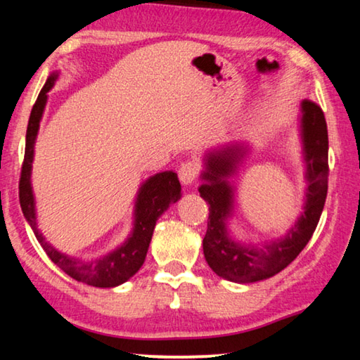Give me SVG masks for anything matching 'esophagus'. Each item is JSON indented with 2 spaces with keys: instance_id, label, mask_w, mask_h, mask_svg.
I'll use <instances>...</instances> for the list:
<instances>
[{
  "instance_id": "esophagus-1",
  "label": "esophagus",
  "mask_w": 360,
  "mask_h": 360,
  "mask_svg": "<svg viewBox=\"0 0 360 360\" xmlns=\"http://www.w3.org/2000/svg\"><path fill=\"white\" fill-rule=\"evenodd\" d=\"M200 174V165L197 162H184L179 167V179L182 184H192V182L198 178Z\"/></svg>"
}]
</instances>
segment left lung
Segmentation results:
<instances>
[{
  "label": "left lung",
  "mask_w": 360,
  "mask_h": 360,
  "mask_svg": "<svg viewBox=\"0 0 360 360\" xmlns=\"http://www.w3.org/2000/svg\"><path fill=\"white\" fill-rule=\"evenodd\" d=\"M302 138L307 160V205L298 222L281 240L265 248H248L229 238L225 219L231 211V187L225 181L235 172L243 155L240 144L225 146L211 152L206 160V181L198 187L210 205L208 230L203 238V252L216 275L233 283H255L284 270L307 243L311 240L324 210L328 182V135L324 112L311 100L302 103Z\"/></svg>",
  "instance_id": "1"
}]
</instances>
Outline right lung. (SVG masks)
Instances as JSON below:
<instances>
[{
  "label": "right lung",
  "mask_w": 360,
  "mask_h": 360,
  "mask_svg": "<svg viewBox=\"0 0 360 360\" xmlns=\"http://www.w3.org/2000/svg\"><path fill=\"white\" fill-rule=\"evenodd\" d=\"M57 75L49 76L44 87L38 95V100L33 105L32 114H30L28 127H27V143H25V157H23L20 181H19V198L20 208L23 216L33 229L36 238L39 245L44 249L46 254L58 268L66 273V275L76 279L79 283H85L95 288H115L127 279H130L144 264L146 254L154 233V227L157 219L162 216L169 203H176L181 198V184L178 174L173 172L158 173L152 176L139 188L136 198V210H135V229L129 240L120 246L117 251L111 252L106 257L95 262H82L77 259L68 257L62 252H58L56 248H52L46 241L44 236L41 235L36 225L34 216V198L32 192V184H30V176H32V163H33V148L34 139L38 135L39 120L44 111L47 92L53 87Z\"/></svg>",
  "instance_id": "right-lung-1"
}]
</instances>
